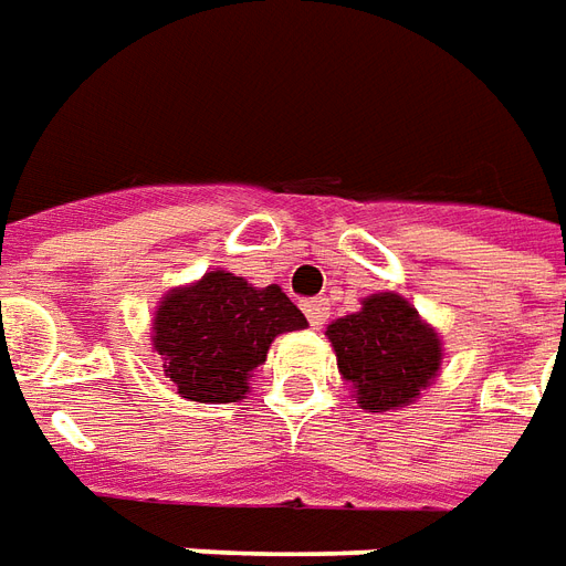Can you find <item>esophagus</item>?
Returning <instances> with one entry per match:
<instances>
[{
	"label": "esophagus",
	"instance_id": "esophagus-1",
	"mask_svg": "<svg viewBox=\"0 0 566 566\" xmlns=\"http://www.w3.org/2000/svg\"><path fill=\"white\" fill-rule=\"evenodd\" d=\"M304 313H307V319H311L313 328H319V325H325V319H328V301H307V304H304Z\"/></svg>",
	"mask_w": 566,
	"mask_h": 566
}]
</instances>
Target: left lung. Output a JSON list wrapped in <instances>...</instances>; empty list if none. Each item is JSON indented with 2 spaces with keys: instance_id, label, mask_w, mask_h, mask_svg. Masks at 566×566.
<instances>
[{
  "instance_id": "obj_1",
  "label": "left lung",
  "mask_w": 566,
  "mask_h": 566,
  "mask_svg": "<svg viewBox=\"0 0 566 566\" xmlns=\"http://www.w3.org/2000/svg\"><path fill=\"white\" fill-rule=\"evenodd\" d=\"M325 334L337 353V368L353 382L356 403L368 413L413 403L443 358L434 328L395 292L368 295L361 311L334 319Z\"/></svg>"
}]
</instances>
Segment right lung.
Masks as SVG:
<instances>
[{
    "instance_id": "1",
    "label": "right lung",
    "mask_w": 566,
    "mask_h": 566,
    "mask_svg": "<svg viewBox=\"0 0 566 566\" xmlns=\"http://www.w3.org/2000/svg\"><path fill=\"white\" fill-rule=\"evenodd\" d=\"M307 328L304 313L280 286H250L229 271H208L192 286L171 289L153 316V349L163 356L180 398L232 403L277 334Z\"/></svg>"
}]
</instances>
